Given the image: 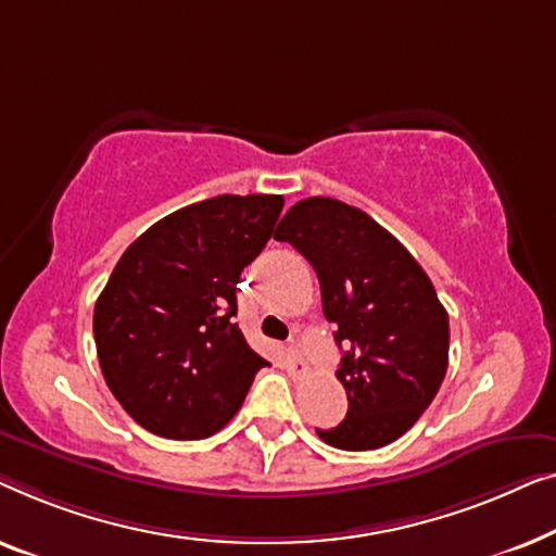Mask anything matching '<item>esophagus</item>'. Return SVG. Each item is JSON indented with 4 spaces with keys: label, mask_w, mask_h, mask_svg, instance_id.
<instances>
[{
    "label": "esophagus",
    "mask_w": 556,
    "mask_h": 556,
    "mask_svg": "<svg viewBox=\"0 0 556 556\" xmlns=\"http://www.w3.org/2000/svg\"><path fill=\"white\" fill-rule=\"evenodd\" d=\"M285 367H287V372L292 375V378H302V375H307V363H304V355L296 348L287 350Z\"/></svg>",
    "instance_id": "1"
}]
</instances>
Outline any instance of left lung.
<instances>
[{"label": "left lung", "mask_w": 556, "mask_h": 556, "mask_svg": "<svg viewBox=\"0 0 556 556\" xmlns=\"http://www.w3.org/2000/svg\"><path fill=\"white\" fill-rule=\"evenodd\" d=\"M275 239L317 271L325 317L345 350L338 380L348 416L317 435L342 451L397 441L431 405L448 367V315L431 279L393 233L338 199L294 203Z\"/></svg>", "instance_id": "left-lung-1"}]
</instances>
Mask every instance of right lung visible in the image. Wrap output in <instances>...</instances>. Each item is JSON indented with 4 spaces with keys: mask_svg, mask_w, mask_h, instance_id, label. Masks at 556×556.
<instances>
[{
    "mask_svg": "<svg viewBox=\"0 0 556 556\" xmlns=\"http://www.w3.org/2000/svg\"><path fill=\"white\" fill-rule=\"evenodd\" d=\"M281 197H214L140 233L96 302L92 334L111 393L146 431L216 433L269 365L247 345L237 285L275 231Z\"/></svg>",
    "mask_w": 556,
    "mask_h": 556,
    "instance_id": "add662e5",
    "label": "right lung"
}]
</instances>
